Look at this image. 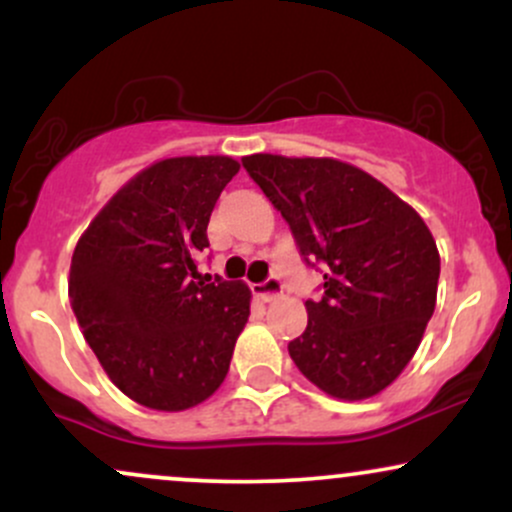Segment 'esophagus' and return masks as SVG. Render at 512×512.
I'll return each instance as SVG.
<instances>
[{
  "mask_svg": "<svg viewBox=\"0 0 512 512\" xmlns=\"http://www.w3.org/2000/svg\"><path fill=\"white\" fill-rule=\"evenodd\" d=\"M281 291H284V284H281L279 276H267V279H264L262 284L255 286V293L262 298L264 303L276 301V298L281 296Z\"/></svg>",
  "mask_w": 512,
  "mask_h": 512,
  "instance_id": "esophagus-1",
  "label": "esophagus"
}]
</instances>
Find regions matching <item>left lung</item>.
Returning <instances> with one entry per match:
<instances>
[{"instance_id":"8db88e82","label":"left lung","mask_w":512,"mask_h":512,"mask_svg":"<svg viewBox=\"0 0 512 512\" xmlns=\"http://www.w3.org/2000/svg\"><path fill=\"white\" fill-rule=\"evenodd\" d=\"M243 168L289 223L322 296L289 344L298 370L337 399L385 390L419 349L436 310L440 257L409 204L334 158L255 154Z\"/></svg>"}]
</instances>
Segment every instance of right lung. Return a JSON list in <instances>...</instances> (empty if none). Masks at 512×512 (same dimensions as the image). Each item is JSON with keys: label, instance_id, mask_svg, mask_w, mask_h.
Here are the masks:
<instances>
[{"label": "right lung", "instance_id": "obj_1", "mask_svg": "<svg viewBox=\"0 0 512 512\" xmlns=\"http://www.w3.org/2000/svg\"><path fill=\"white\" fill-rule=\"evenodd\" d=\"M228 156L158 161L91 221L69 267L76 320L108 378L134 402L182 411L214 395L250 317L240 281H197V257Z\"/></svg>", "mask_w": 512, "mask_h": 512}]
</instances>
